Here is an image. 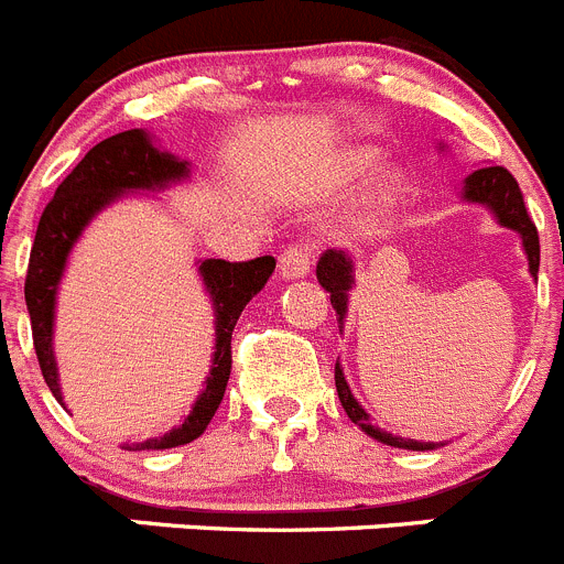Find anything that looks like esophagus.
<instances>
[{
	"label": "esophagus",
	"instance_id": "34e87169",
	"mask_svg": "<svg viewBox=\"0 0 564 564\" xmlns=\"http://www.w3.org/2000/svg\"><path fill=\"white\" fill-rule=\"evenodd\" d=\"M278 267H281V275L286 278V281L289 278L308 275V270H312V250H308V245L286 247V250L281 252Z\"/></svg>",
	"mask_w": 564,
	"mask_h": 564
}]
</instances>
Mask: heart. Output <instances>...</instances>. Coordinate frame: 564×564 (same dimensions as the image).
<instances>
[{
    "label": "heart",
    "mask_w": 564,
    "mask_h": 564,
    "mask_svg": "<svg viewBox=\"0 0 564 564\" xmlns=\"http://www.w3.org/2000/svg\"><path fill=\"white\" fill-rule=\"evenodd\" d=\"M370 161H372L370 152H347V155L336 158V161H334V172H330V175H334V181L345 183V181H350V177L359 175V172L365 170V166ZM387 197H389V181L372 183V186L365 192V199H361V208H365V210L381 208L383 199H387Z\"/></svg>",
    "instance_id": "obj_1"
}]
</instances>
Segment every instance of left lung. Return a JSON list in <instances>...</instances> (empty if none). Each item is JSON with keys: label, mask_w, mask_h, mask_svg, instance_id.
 Segmentation results:
<instances>
[{"label": "left lung", "mask_w": 564, "mask_h": 564, "mask_svg": "<svg viewBox=\"0 0 564 564\" xmlns=\"http://www.w3.org/2000/svg\"><path fill=\"white\" fill-rule=\"evenodd\" d=\"M462 197L467 203L487 205L492 214H496L498 223L509 230H518L520 239H523L525 258H529V272L536 278V270H540V236H536L534 223H531L529 210H525L523 194H520L518 181L509 175L503 166H484V170L470 172L465 177V188H462ZM317 281L323 283L325 292H330V306H334L336 317H339V325L345 323L347 314V294L356 283V270H354V258L341 250H325L319 256L317 264ZM336 392H339L341 409L347 412V417L354 420L365 434H370L372 440L383 442V445H392V448H406V451H434V442H417V440H403V436H392L387 431L376 429L370 420V414L359 406V401L354 398L350 387L345 381V372H341L339 361H336L334 370Z\"/></svg>", "instance_id": "8db88e82"}]
</instances>
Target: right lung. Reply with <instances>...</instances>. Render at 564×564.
Instances as JSON below:
<instances>
[{
  "instance_id": "obj_1",
  "label": "right lung",
  "mask_w": 564,
  "mask_h": 564,
  "mask_svg": "<svg viewBox=\"0 0 564 564\" xmlns=\"http://www.w3.org/2000/svg\"><path fill=\"white\" fill-rule=\"evenodd\" d=\"M183 177H188V161L158 150L144 130H124V133H116L91 147L75 170L68 172L66 181L57 186L55 197L41 214L33 250H30L24 300H28L41 372L61 406L66 403H63L55 354H52V328H55L57 286H61L63 270H66L68 252L99 210L122 197L124 192H155V188H166L170 183L183 181ZM197 272L203 275L205 292L210 294V306L217 317L214 319L217 347H214L205 389L194 401L192 414L183 420V425L172 429L170 434L155 436V440L139 442L133 445L135 451L177 448V445L197 440L208 429L210 417L217 414L219 403H223L225 387H228L230 361H234L230 359V336H234L236 319L270 281V275L275 272V258L261 256L252 261L205 258L199 261Z\"/></svg>"
}]
</instances>
